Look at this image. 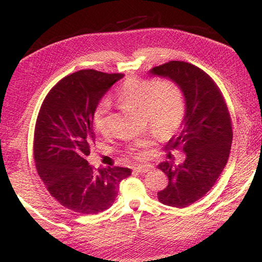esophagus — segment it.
Instances as JSON below:
<instances>
[{
    "label": "esophagus",
    "instance_id": "esophagus-1",
    "mask_svg": "<svg viewBox=\"0 0 262 262\" xmlns=\"http://www.w3.org/2000/svg\"><path fill=\"white\" fill-rule=\"evenodd\" d=\"M151 170H152V165H150V164H144V165H139L134 167V171L139 172V173H147V172Z\"/></svg>",
    "mask_w": 262,
    "mask_h": 262
}]
</instances>
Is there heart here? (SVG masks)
<instances>
[{"mask_svg": "<svg viewBox=\"0 0 262 262\" xmlns=\"http://www.w3.org/2000/svg\"><path fill=\"white\" fill-rule=\"evenodd\" d=\"M117 98L122 106L140 110L144 120L148 121L162 137L173 135L184 120V96L178 84L170 79L130 78L123 83L117 92ZM96 129L107 132V108L97 111L94 118ZM156 137L154 129L140 136L132 145V151L148 147Z\"/></svg>", "mask_w": 262, "mask_h": 262, "instance_id": "obj_1", "label": "heart"}]
</instances>
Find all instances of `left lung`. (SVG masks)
<instances>
[{
    "mask_svg": "<svg viewBox=\"0 0 262 262\" xmlns=\"http://www.w3.org/2000/svg\"><path fill=\"white\" fill-rule=\"evenodd\" d=\"M149 74L178 84L185 99L180 133L166 145L183 150L185 161L176 165L168 152V161L159 163L168 184L157 193L164 205L185 208L209 192L227 165L232 143L229 111L214 81L193 64L171 61Z\"/></svg>",
    "mask_w": 262,
    "mask_h": 262,
    "instance_id": "left-lung-1",
    "label": "left lung"
}]
</instances>
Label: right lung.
<instances>
[{
	"instance_id": "add662e5",
	"label": "right lung",
	"mask_w": 262,
	"mask_h": 262,
	"mask_svg": "<svg viewBox=\"0 0 262 262\" xmlns=\"http://www.w3.org/2000/svg\"><path fill=\"white\" fill-rule=\"evenodd\" d=\"M122 74L94 69L68 75L48 92L34 129V161L40 179L56 201L83 215L113 205L128 167L94 168L86 161L95 140V112Z\"/></svg>"
}]
</instances>
